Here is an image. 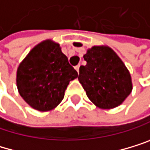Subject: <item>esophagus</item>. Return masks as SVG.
I'll return each instance as SVG.
<instances>
[{
  "instance_id": "esophagus-1",
  "label": "esophagus",
  "mask_w": 150,
  "mask_h": 150,
  "mask_svg": "<svg viewBox=\"0 0 150 150\" xmlns=\"http://www.w3.org/2000/svg\"><path fill=\"white\" fill-rule=\"evenodd\" d=\"M79 67H80V64H78V65L76 66V70L77 71V73H79Z\"/></svg>"
}]
</instances>
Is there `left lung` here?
I'll use <instances>...</instances> for the list:
<instances>
[{
    "label": "left lung",
    "mask_w": 150,
    "mask_h": 150,
    "mask_svg": "<svg viewBox=\"0 0 150 150\" xmlns=\"http://www.w3.org/2000/svg\"><path fill=\"white\" fill-rule=\"evenodd\" d=\"M86 65L79 68L78 80L96 106H119L132 91L130 74L124 62L109 47L94 46L84 55Z\"/></svg>",
    "instance_id": "8db88e82"
}]
</instances>
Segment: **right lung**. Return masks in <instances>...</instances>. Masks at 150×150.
I'll return each instance as SVG.
<instances>
[{"instance_id":"right-lung-1","label":"right lung","mask_w":150,"mask_h":150,"mask_svg":"<svg viewBox=\"0 0 150 150\" xmlns=\"http://www.w3.org/2000/svg\"><path fill=\"white\" fill-rule=\"evenodd\" d=\"M77 76L60 45L45 40L32 49L20 64L16 83L19 94L28 105L46 112L62 100L69 82Z\"/></svg>"}]
</instances>
